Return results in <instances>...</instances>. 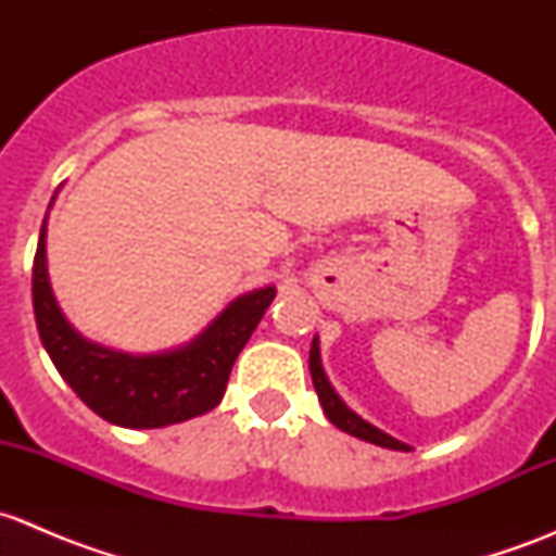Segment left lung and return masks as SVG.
Here are the masks:
<instances>
[{
	"instance_id": "left-lung-1",
	"label": "left lung",
	"mask_w": 556,
	"mask_h": 556,
	"mask_svg": "<svg viewBox=\"0 0 556 556\" xmlns=\"http://www.w3.org/2000/svg\"><path fill=\"white\" fill-rule=\"evenodd\" d=\"M309 371H312L314 390H317L319 403H323L325 417H328L330 422L336 425V428L344 430V433H350V435H355V439L368 441V444L384 446V450L412 452V446L403 444V441H397V439H392V435H387L384 430L374 428L371 422H366V419H363L361 414H355L350 406H346L344 401H341L339 392H336L333 387H330L328 377H325V371H323V361H319V341H317V336H314L312 350H309Z\"/></svg>"
}]
</instances>
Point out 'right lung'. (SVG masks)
Masks as SVG:
<instances>
[{"instance_id":"right-lung-1","label":"right lung","mask_w":556,"mask_h":556,"mask_svg":"<svg viewBox=\"0 0 556 556\" xmlns=\"http://www.w3.org/2000/svg\"><path fill=\"white\" fill-rule=\"evenodd\" d=\"M45 226L48 215L42 220L31 268L35 319L50 361L77 397L106 422L134 430L166 428L212 412L223 401L233 363L277 290L261 288L239 295L193 341L177 350L128 355L83 339L66 323L50 290Z\"/></svg>"}]
</instances>
